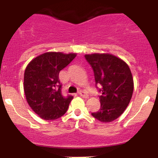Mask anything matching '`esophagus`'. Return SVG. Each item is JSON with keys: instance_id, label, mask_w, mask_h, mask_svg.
I'll return each mask as SVG.
<instances>
[{"instance_id": "34e87169", "label": "esophagus", "mask_w": 158, "mask_h": 158, "mask_svg": "<svg viewBox=\"0 0 158 158\" xmlns=\"http://www.w3.org/2000/svg\"><path fill=\"white\" fill-rule=\"evenodd\" d=\"M78 94L80 95L81 96H82V97H83V98H89V96H88L87 94H86L85 93V92L84 91H80L79 92V93H78Z\"/></svg>"}]
</instances>
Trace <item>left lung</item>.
<instances>
[{
    "instance_id": "obj_1",
    "label": "left lung",
    "mask_w": 158,
    "mask_h": 158,
    "mask_svg": "<svg viewBox=\"0 0 158 158\" xmlns=\"http://www.w3.org/2000/svg\"><path fill=\"white\" fill-rule=\"evenodd\" d=\"M85 57L93 68L96 85L101 87L100 108L92 115L102 123L112 122L123 113L132 97L131 69L123 60L111 54L95 53Z\"/></svg>"
}]
</instances>
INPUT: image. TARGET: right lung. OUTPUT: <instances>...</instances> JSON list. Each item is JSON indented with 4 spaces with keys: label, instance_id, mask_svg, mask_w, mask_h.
<instances>
[{
    "label": "right lung",
    "instance_id": "add662e5",
    "mask_svg": "<svg viewBox=\"0 0 158 158\" xmlns=\"http://www.w3.org/2000/svg\"><path fill=\"white\" fill-rule=\"evenodd\" d=\"M77 56L76 53L47 52L33 58L23 77V90L29 106L45 120H54L66 112L73 96L62 95L59 72Z\"/></svg>",
    "mask_w": 158,
    "mask_h": 158
}]
</instances>
